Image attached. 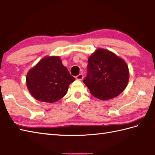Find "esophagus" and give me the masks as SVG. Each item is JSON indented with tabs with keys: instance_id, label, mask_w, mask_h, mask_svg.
<instances>
[{
	"instance_id": "34e87169",
	"label": "esophagus",
	"mask_w": 155,
	"mask_h": 155,
	"mask_svg": "<svg viewBox=\"0 0 155 155\" xmlns=\"http://www.w3.org/2000/svg\"><path fill=\"white\" fill-rule=\"evenodd\" d=\"M84 76L83 74H79L78 75H77V77H76V78H77V80H82Z\"/></svg>"
}]
</instances>
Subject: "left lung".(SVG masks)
<instances>
[{
  "mask_svg": "<svg viewBox=\"0 0 155 155\" xmlns=\"http://www.w3.org/2000/svg\"><path fill=\"white\" fill-rule=\"evenodd\" d=\"M87 69L83 83L93 96L102 101L117 97L125 89L129 80L126 62L104 48H97L90 56Z\"/></svg>",
  "mask_w": 155,
  "mask_h": 155,
  "instance_id": "left-lung-1",
  "label": "left lung"
}]
</instances>
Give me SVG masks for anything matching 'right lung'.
I'll return each mask as SVG.
<instances>
[{"label": "right lung", "mask_w": 155, "mask_h": 155, "mask_svg": "<svg viewBox=\"0 0 155 155\" xmlns=\"http://www.w3.org/2000/svg\"><path fill=\"white\" fill-rule=\"evenodd\" d=\"M74 80L58 56L42 58L28 71L26 77L32 96L39 101L49 103L64 97L69 85Z\"/></svg>", "instance_id": "add662e5"}]
</instances>
